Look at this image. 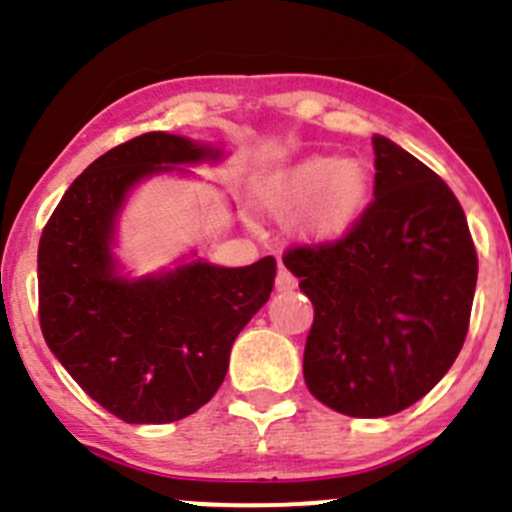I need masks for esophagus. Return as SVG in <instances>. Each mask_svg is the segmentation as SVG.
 I'll use <instances>...</instances> for the list:
<instances>
[{"mask_svg":"<svg viewBox=\"0 0 512 512\" xmlns=\"http://www.w3.org/2000/svg\"><path fill=\"white\" fill-rule=\"evenodd\" d=\"M275 289L277 292H292V289H297V280H294L292 272L285 270V267H280V272H277Z\"/></svg>","mask_w":512,"mask_h":512,"instance_id":"1","label":"esophagus"}]
</instances>
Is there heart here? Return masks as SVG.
<instances>
[{
	"instance_id": "heart-1",
	"label": "heart",
	"mask_w": 512,
	"mask_h": 512,
	"mask_svg": "<svg viewBox=\"0 0 512 512\" xmlns=\"http://www.w3.org/2000/svg\"><path fill=\"white\" fill-rule=\"evenodd\" d=\"M374 193V175L361 158L309 156L272 175L262 205L272 215H297V235L307 245L344 240L364 218Z\"/></svg>"
}]
</instances>
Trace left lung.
<instances>
[{
  "label": "left lung",
  "instance_id": "1",
  "mask_svg": "<svg viewBox=\"0 0 512 512\" xmlns=\"http://www.w3.org/2000/svg\"><path fill=\"white\" fill-rule=\"evenodd\" d=\"M374 203L344 240L297 247L285 267L312 299L304 381L354 418L409 409L468 334L478 257L466 213L428 165L374 136Z\"/></svg>",
  "mask_w": 512,
  "mask_h": 512
}]
</instances>
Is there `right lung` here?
<instances>
[{
    "label": "right lung",
    "mask_w": 512,
    "mask_h": 512,
    "mask_svg": "<svg viewBox=\"0 0 512 512\" xmlns=\"http://www.w3.org/2000/svg\"><path fill=\"white\" fill-rule=\"evenodd\" d=\"M220 146L153 131L96 158L39 240V322L76 384L126 423L195 414L223 384L230 349L275 287V257L220 267L195 255L131 275L118 223L133 190L163 173L220 163Z\"/></svg>",
    "instance_id": "1"
}]
</instances>
